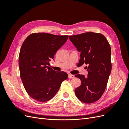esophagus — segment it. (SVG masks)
I'll return each mask as SVG.
<instances>
[{"instance_id": "esophagus-1", "label": "esophagus", "mask_w": 129, "mask_h": 129, "mask_svg": "<svg viewBox=\"0 0 129 129\" xmlns=\"http://www.w3.org/2000/svg\"><path fill=\"white\" fill-rule=\"evenodd\" d=\"M74 75H72V74H69V75H68L69 79H72V78H74Z\"/></svg>"}]
</instances>
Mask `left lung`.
I'll return each mask as SVG.
<instances>
[{
    "label": "left lung",
    "instance_id": "8db88e82",
    "mask_svg": "<svg viewBox=\"0 0 129 129\" xmlns=\"http://www.w3.org/2000/svg\"><path fill=\"white\" fill-rule=\"evenodd\" d=\"M69 39L81 52L79 63L88 66L87 77L80 74L75 75L81 81L80 86L75 90V95L84 103H93L103 94L111 73L110 44L102 34L91 32L69 36Z\"/></svg>",
    "mask_w": 129,
    "mask_h": 129
}]
</instances>
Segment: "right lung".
Segmentation results:
<instances>
[{
	"label": "right lung",
	"instance_id": "right-lung-1",
	"mask_svg": "<svg viewBox=\"0 0 129 129\" xmlns=\"http://www.w3.org/2000/svg\"><path fill=\"white\" fill-rule=\"evenodd\" d=\"M68 38V36L34 33L23 42L19 55L20 75L26 92L33 99L41 102L52 99L67 79V73L56 72L47 65Z\"/></svg>",
	"mask_w": 129,
	"mask_h": 129
}]
</instances>
